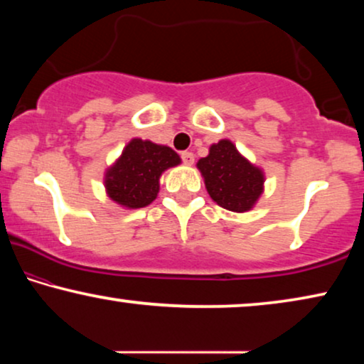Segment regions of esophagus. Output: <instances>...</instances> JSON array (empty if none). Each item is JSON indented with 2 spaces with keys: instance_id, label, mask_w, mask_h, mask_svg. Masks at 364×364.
Returning a JSON list of instances; mask_svg holds the SVG:
<instances>
[{
  "instance_id": "1",
  "label": "esophagus",
  "mask_w": 364,
  "mask_h": 364,
  "mask_svg": "<svg viewBox=\"0 0 364 364\" xmlns=\"http://www.w3.org/2000/svg\"><path fill=\"white\" fill-rule=\"evenodd\" d=\"M181 157H182V161H183V164H186V166H192L193 161H196V157H193V154H192V152H187V151L182 152Z\"/></svg>"
}]
</instances>
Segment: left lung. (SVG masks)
Segmentation results:
<instances>
[{"label":"left lung","instance_id":"8db88e82","mask_svg":"<svg viewBox=\"0 0 364 364\" xmlns=\"http://www.w3.org/2000/svg\"><path fill=\"white\" fill-rule=\"evenodd\" d=\"M208 196L232 212H247L263 192V172L237 151L230 141L213 144L208 156L197 162Z\"/></svg>","mask_w":364,"mask_h":364}]
</instances>
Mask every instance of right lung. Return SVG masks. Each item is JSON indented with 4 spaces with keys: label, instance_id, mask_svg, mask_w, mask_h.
Returning <instances> with one entry per match:
<instances>
[{
    "label": "right lung",
    "instance_id": "1",
    "mask_svg": "<svg viewBox=\"0 0 364 364\" xmlns=\"http://www.w3.org/2000/svg\"><path fill=\"white\" fill-rule=\"evenodd\" d=\"M178 164L181 157L171 147L132 139L116 164L107 168L104 181L107 196L122 207H146L156 200L162 172Z\"/></svg>",
    "mask_w": 364,
    "mask_h": 364
}]
</instances>
